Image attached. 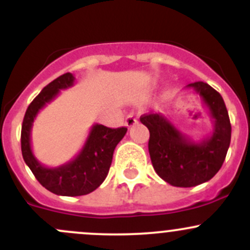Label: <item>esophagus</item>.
<instances>
[{"label":"esophagus","mask_w":250,"mask_h":250,"mask_svg":"<svg viewBox=\"0 0 250 250\" xmlns=\"http://www.w3.org/2000/svg\"><path fill=\"white\" fill-rule=\"evenodd\" d=\"M138 123V120H137V117H135L134 115H132V113H130V115H128L127 117H125V125H127V127H133V125H137Z\"/></svg>","instance_id":"1"}]
</instances>
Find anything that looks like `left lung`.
I'll list each match as a JSON object with an SVG mask.
<instances>
[{
	"label": "left lung",
	"mask_w": 250,
	"mask_h": 250,
	"mask_svg": "<svg viewBox=\"0 0 250 250\" xmlns=\"http://www.w3.org/2000/svg\"><path fill=\"white\" fill-rule=\"evenodd\" d=\"M198 93L213 118V133L201 141L184 134L161 113L140 117L150 132L148 152L160 178L176 188L210 180L223 166L231 141V125L223 97L204 82L188 84Z\"/></svg>",
	"instance_id": "1"
}]
</instances>
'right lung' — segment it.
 <instances>
[{
    "instance_id": "right-lung-1",
    "label": "right lung",
    "mask_w": 250,
    "mask_h": 250,
    "mask_svg": "<svg viewBox=\"0 0 250 250\" xmlns=\"http://www.w3.org/2000/svg\"><path fill=\"white\" fill-rule=\"evenodd\" d=\"M74 83V75L67 72L47 84L29 105L21 125V153L25 163L43 188L59 196H83L99 188L109 173L115 147L127 133L125 127L112 129L97 123L92 125L76 157L59 167L41 165L31 147L35 118L40 110L59 95L60 90L72 87Z\"/></svg>"
}]
</instances>
